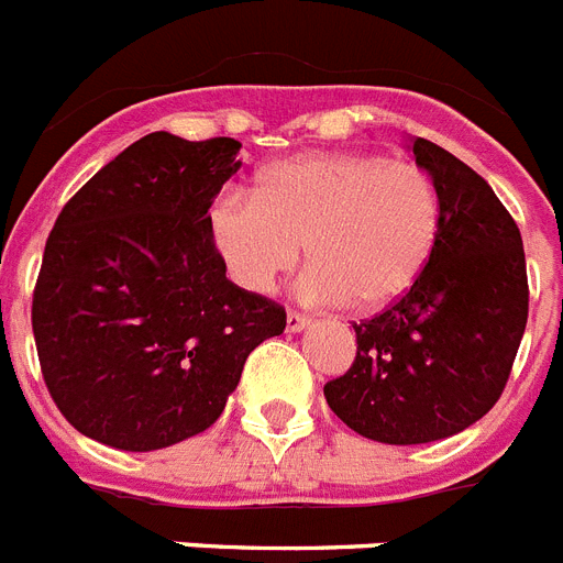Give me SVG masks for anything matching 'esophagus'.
I'll return each mask as SVG.
<instances>
[{
  "label": "esophagus",
  "instance_id": "esophagus-1",
  "mask_svg": "<svg viewBox=\"0 0 563 563\" xmlns=\"http://www.w3.org/2000/svg\"><path fill=\"white\" fill-rule=\"evenodd\" d=\"M307 324H310V316L299 313V310H290V313H287V330H290V333H299Z\"/></svg>",
  "mask_w": 563,
  "mask_h": 563
}]
</instances>
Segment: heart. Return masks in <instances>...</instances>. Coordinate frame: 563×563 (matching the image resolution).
Segmentation results:
<instances>
[{
  "label": "heart",
  "instance_id": "1",
  "mask_svg": "<svg viewBox=\"0 0 563 563\" xmlns=\"http://www.w3.org/2000/svg\"><path fill=\"white\" fill-rule=\"evenodd\" d=\"M219 253L242 287L267 292L299 262L316 301L378 310L401 299L432 258L441 205L412 162L378 153H307L264 167L250 196L224 194L210 210Z\"/></svg>",
  "mask_w": 563,
  "mask_h": 563
}]
</instances>
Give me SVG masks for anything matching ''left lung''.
I'll use <instances>...</instances> for the list:
<instances>
[{
  "label": "left lung",
  "mask_w": 563,
  "mask_h": 563,
  "mask_svg": "<svg viewBox=\"0 0 563 563\" xmlns=\"http://www.w3.org/2000/svg\"><path fill=\"white\" fill-rule=\"evenodd\" d=\"M412 156L439 190V242L401 299L353 324V364L324 384L330 410L384 444L439 441L487 416L530 313L521 233L493 187L421 136Z\"/></svg>",
  "instance_id": "obj_1"
}]
</instances>
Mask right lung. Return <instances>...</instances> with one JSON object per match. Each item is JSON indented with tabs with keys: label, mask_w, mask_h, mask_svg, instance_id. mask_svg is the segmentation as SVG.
Listing matches in <instances>:
<instances>
[{
	"label": "right lung",
	"mask_w": 563,
	"mask_h": 563,
	"mask_svg": "<svg viewBox=\"0 0 563 563\" xmlns=\"http://www.w3.org/2000/svg\"><path fill=\"white\" fill-rule=\"evenodd\" d=\"M242 144L151 133L76 190L47 235L33 339L81 435L147 453L205 432L285 307L224 276L210 205Z\"/></svg>",
	"instance_id": "obj_1"
}]
</instances>
